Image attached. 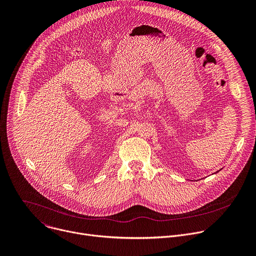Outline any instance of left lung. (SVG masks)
<instances>
[{
    "label": "left lung",
    "instance_id": "obj_1",
    "mask_svg": "<svg viewBox=\"0 0 256 256\" xmlns=\"http://www.w3.org/2000/svg\"><path fill=\"white\" fill-rule=\"evenodd\" d=\"M219 171H220V170H219ZM216 173H217V172H216Z\"/></svg>",
    "mask_w": 256,
    "mask_h": 256
}]
</instances>
